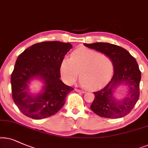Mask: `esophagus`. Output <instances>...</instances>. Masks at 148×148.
I'll use <instances>...</instances> for the list:
<instances>
[{
	"mask_svg": "<svg viewBox=\"0 0 148 148\" xmlns=\"http://www.w3.org/2000/svg\"><path fill=\"white\" fill-rule=\"evenodd\" d=\"M75 90L76 91L78 92H82V93H84V91L83 90H80V89H78V88H75Z\"/></svg>",
	"mask_w": 148,
	"mask_h": 148,
	"instance_id": "obj_1",
	"label": "esophagus"
}]
</instances>
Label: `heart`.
Here are the masks:
<instances>
[{
    "mask_svg": "<svg viewBox=\"0 0 148 148\" xmlns=\"http://www.w3.org/2000/svg\"><path fill=\"white\" fill-rule=\"evenodd\" d=\"M113 70V62L108 55L85 48L74 51L70 58L63 59L60 64L61 76L65 82L73 83L79 73L81 83L92 89L103 85Z\"/></svg>",
    "mask_w": 148,
    "mask_h": 148,
    "instance_id": "heart-1",
    "label": "heart"
}]
</instances>
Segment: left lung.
<instances>
[{
  "mask_svg": "<svg viewBox=\"0 0 148 148\" xmlns=\"http://www.w3.org/2000/svg\"><path fill=\"white\" fill-rule=\"evenodd\" d=\"M84 46L108 55L114 64V74L106 85L94 92L95 98L90 106L101 117L119 119L129 114L138 101L141 72L137 61L129 51L118 45L107 42L84 43ZM120 84L127 87V94L121 100L113 96L114 89Z\"/></svg>",
  "mask_w": 148,
  "mask_h": 148,
  "instance_id": "8db88e82",
  "label": "left lung"
}]
</instances>
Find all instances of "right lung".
<instances>
[{
	"label": "right lung",
	"instance_id": "right-lung-1",
	"mask_svg": "<svg viewBox=\"0 0 148 148\" xmlns=\"http://www.w3.org/2000/svg\"><path fill=\"white\" fill-rule=\"evenodd\" d=\"M72 48L69 42L49 41L25 49L15 62L11 77L13 101L26 116L40 120L56 114L64 105L65 98L74 90L60 79V64ZM34 77L45 84L40 94L28 92V83Z\"/></svg>",
	"mask_w": 148,
	"mask_h": 148
}]
</instances>
